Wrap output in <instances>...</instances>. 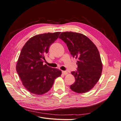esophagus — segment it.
Here are the masks:
<instances>
[{"mask_svg":"<svg viewBox=\"0 0 121 121\" xmlns=\"http://www.w3.org/2000/svg\"><path fill=\"white\" fill-rule=\"evenodd\" d=\"M62 74H63V75H66L68 74V72H66V71H62Z\"/></svg>","mask_w":121,"mask_h":121,"instance_id":"obj_1","label":"esophagus"}]
</instances>
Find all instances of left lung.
Here are the masks:
<instances>
[{"mask_svg": "<svg viewBox=\"0 0 121 121\" xmlns=\"http://www.w3.org/2000/svg\"><path fill=\"white\" fill-rule=\"evenodd\" d=\"M59 38L66 43L73 57L77 59V71L71 72L75 82L70 86L71 89L78 93L88 92L97 83L102 71L97 48L87 36L79 33L62 32Z\"/></svg>", "mask_w": 121, "mask_h": 121, "instance_id": "left-lung-1", "label": "left lung"}]
</instances>
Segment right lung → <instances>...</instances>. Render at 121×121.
Returning <instances> with one entry per match:
<instances>
[{
	"label": "right lung",
	"mask_w": 121,
	"mask_h": 121,
	"mask_svg": "<svg viewBox=\"0 0 121 121\" xmlns=\"http://www.w3.org/2000/svg\"><path fill=\"white\" fill-rule=\"evenodd\" d=\"M60 32L35 35L22 49L16 70L23 85L29 92L42 95L51 89L61 71L43 65L50 45L58 38Z\"/></svg>",
	"instance_id": "right-lung-1"
}]
</instances>
